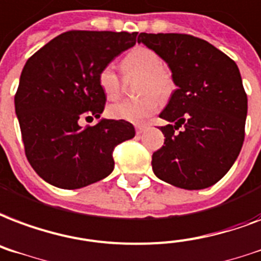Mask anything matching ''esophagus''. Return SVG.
<instances>
[{"mask_svg":"<svg viewBox=\"0 0 261 261\" xmlns=\"http://www.w3.org/2000/svg\"><path fill=\"white\" fill-rule=\"evenodd\" d=\"M135 130H137V134H142V133L146 130V126H137L135 127Z\"/></svg>","mask_w":261,"mask_h":261,"instance_id":"1","label":"esophagus"}]
</instances>
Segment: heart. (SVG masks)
<instances>
[{"instance_id": "1", "label": "heart", "mask_w": 261, "mask_h": 261, "mask_svg": "<svg viewBox=\"0 0 261 261\" xmlns=\"http://www.w3.org/2000/svg\"><path fill=\"white\" fill-rule=\"evenodd\" d=\"M122 69L124 73L141 75L137 91L142 97L111 104L107 108V115L115 120L144 123L160 105L159 97L152 93L167 97L174 90L172 73L162 65V59L156 51L145 46H137L128 51L122 60ZM97 82L102 94L108 99L117 98L120 94V76L112 64H107L99 69Z\"/></svg>"}]
</instances>
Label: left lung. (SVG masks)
<instances>
[{"label": "left lung", "instance_id": "8db88e82", "mask_svg": "<svg viewBox=\"0 0 261 261\" xmlns=\"http://www.w3.org/2000/svg\"><path fill=\"white\" fill-rule=\"evenodd\" d=\"M138 43L166 61L178 87L160 113L168 124L160 128L166 139L153 153V172L176 188H210L227 174L244 144L248 98L240 69L188 34L141 33Z\"/></svg>", "mask_w": 261, "mask_h": 261}]
</instances>
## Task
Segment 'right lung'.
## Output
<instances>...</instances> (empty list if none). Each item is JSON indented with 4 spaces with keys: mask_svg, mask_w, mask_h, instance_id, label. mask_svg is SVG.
<instances>
[{
    "mask_svg": "<svg viewBox=\"0 0 261 261\" xmlns=\"http://www.w3.org/2000/svg\"><path fill=\"white\" fill-rule=\"evenodd\" d=\"M135 42L137 33L67 31L27 60L15 111L27 160L45 182L81 189L113 171V149L134 138V126L112 119L85 129L79 123L101 116L107 98L99 69Z\"/></svg>",
    "mask_w": 261,
    "mask_h": 261,
    "instance_id": "1",
    "label": "right lung"
}]
</instances>
